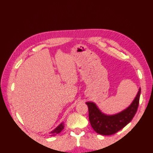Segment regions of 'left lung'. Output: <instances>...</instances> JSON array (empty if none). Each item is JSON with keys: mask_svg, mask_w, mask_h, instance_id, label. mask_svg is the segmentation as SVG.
Returning <instances> with one entry per match:
<instances>
[{"mask_svg": "<svg viewBox=\"0 0 153 153\" xmlns=\"http://www.w3.org/2000/svg\"><path fill=\"white\" fill-rule=\"evenodd\" d=\"M140 95V89L131 105L122 112L114 115H104L94 103L87 102L89 109V119L94 130L102 135H111L122 129L131 122L137 113Z\"/></svg>", "mask_w": 153, "mask_h": 153, "instance_id": "left-lung-1", "label": "left lung"}]
</instances>
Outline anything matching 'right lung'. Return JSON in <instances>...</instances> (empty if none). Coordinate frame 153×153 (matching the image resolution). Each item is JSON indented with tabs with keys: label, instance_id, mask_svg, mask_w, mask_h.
Masks as SVG:
<instances>
[{
	"label": "right lung",
	"instance_id": "add662e5",
	"mask_svg": "<svg viewBox=\"0 0 153 153\" xmlns=\"http://www.w3.org/2000/svg\"><path fill=\"white\" fill-rule=\"evenodd\" d=\"M64 124L62 123L59 125L58 127H56L54 130L52 131L51 133L53 134V135H54V134H59V133L62 132V131L64 129Z\"/></svg>",
	"mask_w": 153,
	"mask_h": 153
}]
</instances>
